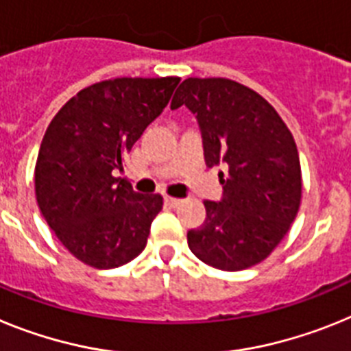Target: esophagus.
Listing matches in <instances>:
<instances>
[{"instance_id": "1", "label": "esophagus", "mask_w": 351, "mask_h": 351, "mask_svg": "<svg viewBox=\"0 0 351 351\" xmlns=\"http://www.w3.org/2000/svg\"><path fill=\"white\" fill-rule=\"evenodd\" d=\"M164 203H166L167 206H173V208H176V206H180V205H182V203H184V199H178V197L166 196V197H164Z\"/></svg>"}]
</instances>
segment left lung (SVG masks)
<instances>
[{
    "label": "left lung",
    "instance_id": "8db88e82",
    "mask_svg": "<svg viewBox=\"0 0 351 351\" xmlns=\"http://www.w3.org/2000/svg\"><path fill=\"white\" fill-rule=\"evenodd\" d=\"M196 114L208 167L219 173L222 199L205 201L206 219L187 233L203 263L237 272L267 258L285 239L302 197L295 139L276 109L254 90L224 77H189L171 109Z\"/></svg>",
    "mask_w": 351,
    "mask_h": 351
}]
</instances>
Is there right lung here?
I'll use <instances>...</instances> for the list:
<instances>
[{
	"label": "right lung",
	"instance_id": "1",
	"mask_svg": "<svg viewBox=\"0 0 351 351\" xmlns=\"http://www.w3.org/2000/svg\"><path fill=\"white\" fill-rule=\"evenodd\" d=\"M180 77H117L69 100L42 139L36 203L49 228L79 261L117 268L146 247L160 194L134 193L112 175L164 111Z\"/></svg>",
	"mask_w": 351,
	"mask_h": 351
}]
</instances>
